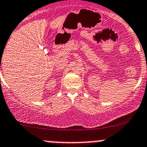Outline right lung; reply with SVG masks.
<instances>
[{"label":"right lung","instance_id":"1","mask_svg":"<svg viewBox=\"0 0 147 147\" xmlns=\"http://www.w3.org/2000/svg\"><path fill=\"white\" fill-rule=\"evenodd\" d=\"M0 68H1V66H0Z\"/></svg>","mask_w":147,"mask_h":147}]
</instances>
